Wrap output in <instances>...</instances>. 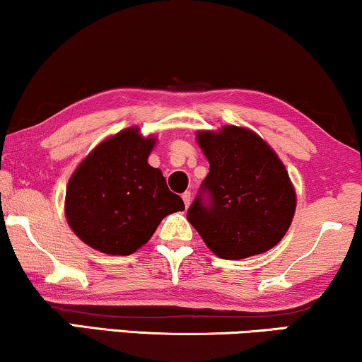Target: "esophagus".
Instances as JSON below:
<instances>
[{"instance_id": "esophagus-1", "label": "esophagus", "mask_w": 362, "mask_h": 362, "mask_svg": "<svg viewBox=\"0 0 362 362\" xmlns=\"http://www.w3.org/2000/svg\"><path fill=\"white\" fill-rule=\"evenodd\" d=\"M182 201H185V206L187 208V206H189V203H191V191H186V192H182Z\"/></svg>"}]
</instances>
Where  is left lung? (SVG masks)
Listing matches in <instances>:
<instances>
[{
  "label": "left lung",
  "instance_id": "left-lung-1",
  "mask_svg": "<svg viewBox=\"0 0 362 362\" xmlns=\"http://www.w3.org/2000/svg\"><path fill=\"white\" fill-rule=\"evenodd\" d=\"M209 173L187 209V221L214 255L244 259L276 246L296 209L289 175L276 153L250 129L226 126L198 134Z\"/></svg>",
  "mask_w": 362,
  "mask_h": 362
}]
</instances>
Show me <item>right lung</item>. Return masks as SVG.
Returning a JSON list of instances; mask_svg holds the SVG:
<instances>
[{"label": "right lung", "mask_w": 362, "mask_h": 362, "mask_svg": "<svg viewBox=\"0 0 362 362\" xmlns=\"http://www.w3.org/2000/svg\"><path fill=\"white\" fill-rule=\"evenodd\" d=\"M154 139L129 128L79 164L66 189L69 226L88 246L128 256L149 241L164 216L185 209L163 173L148 164Z\"/></svg>", "instance_id": "obj_1"}]
</instances>
